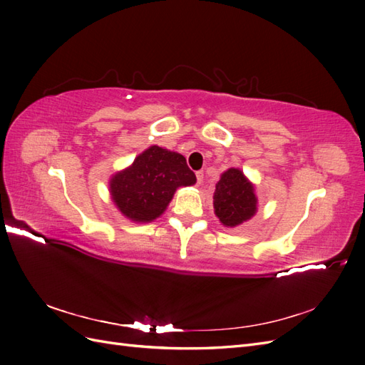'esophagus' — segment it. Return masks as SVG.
Here are the masks:
<instances>
[{
	"label": "esophagus",
	"mask_w": 365,
	"mask_h": 365,
	"mask_svg": "<svg viewBox=\"0 0 365 365\" xmlns=\"http://www.w3.org/2000/svg\"><path fill=\"white\" fill-rule=\"evenodd\" d=\"M196 180H197V184L202 182V180H204V172H202V170L196 172Z\"/></svg>",
	"instance_id": "esophagus-1"
}]
</instances>
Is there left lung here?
<instances>
[{
    "instance_id": "obj_1",
    "label": "left lung",
    "mask_w": 365,
    "mask_h": 365,
    "mask_svg": "<svg viewBox=\"0 0 365 365\" xmlns=\"http://www.w3.org/2000/svg\"><path fill=\"white\" fill-rule=\"evenodd\" d=\"M257 195L247 175L239 168H228L219 181L213 195L215 215L227 228H236L257 213Z\"/></svg>"
}]
</instances>
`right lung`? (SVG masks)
I'll return each mask as SVG.
<instances>
[{
  "label": "right lung",
  "instance_id": "right-lung-1",
  "mask_svg": "<svg viewBox=\"0 0 365 365\" xmlns=\"http://www.w3.org/2000/svg\"><path fill=\"white\" fill-rule=\"evenodd\" d=\"M193 184L196 176L181 153L153 145L126 169L111 176L109 195L125 217L149 224L168 210L180 187Z\"/></svg>",
  "mask_w": 365,
  "mask_h": 365
}]
</instances>
